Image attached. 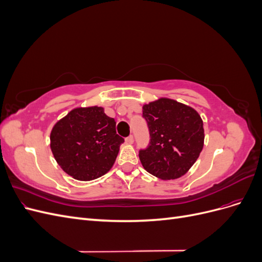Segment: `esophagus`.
I'll use <instances>...</instances> for the list:
<instances>
[{
    "label": "esophagus",
    "instance_id": "esophagus-1",
    "mask_svg": "<svg viewBox=\"0 0 262 262\" xmlns=\"http://www.w3.org/2000/svg\"><path fill=\"white\" fill-rule=\"evenodd\" d=\"M125 142H126V143H129V144H132L133 142H134L133 136H129L128 138H125Z\"/></svg>",
    "mask_w": 262,
    "mask_h": 262
}]
</instances>
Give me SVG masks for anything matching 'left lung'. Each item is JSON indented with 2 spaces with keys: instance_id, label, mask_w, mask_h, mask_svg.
<instances>
[{
  "instance_id": "1",
  "label": "left lung",
  "mask_w": 262,
  "mask_h": 262,
  "mask_svg": "<svg viewBox=\"0 0 262 262\" xmlns=\"http://www.w3.org/2000/svg\"><path fill=\"white\" fill-rule=\"evenodd\" d=\"M142 117L149 133L147 146L139 150L144 169L164 180L185 175L203 148L199 114L176 100L161 98L144 105Z\"/></svg>"
}]
</instances>
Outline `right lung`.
<instances>
[{
  "mask_svg": "<svg viewBox=\"0 0 262 262\" xmlns=\"http://www.w3.org/2000/svg\"><path fill=\"white\" fill-rule=\"evenodd\" d=\"M50 147L68 175L89 181L113 167L124 139L116 132V121L101 107L76 108L54 124Z\"/></svg>",
  "mask_w": 262,
  "mask_h": 262,
  "instance_id": "add662e5",
  "label": "right lung"
}]
</instances>
